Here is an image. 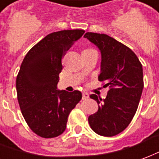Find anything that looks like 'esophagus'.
<instances>
[{
	"mask_svg": "<svg viewBox=\"0 0 159 159\" xmlns=\"http://www.w3.org/2000/svg\"><path fill=\"white\" fill-rule=\"evenodd\" d=\"M88 98H89V95H88V93L84 92V93L82 94V99H83V100H87Z\"/></svg>",
	"mask_w": 159,
	"mask_h": 159,
	"instance_id": "obj_1",
	"label": "esophagus"
}]
</instances>
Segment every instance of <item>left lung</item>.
Here are the masks:
<instances>
[{
    "instance_id": "1",
    "label": "left lung",
    "mask_w": 159,
    "mask_h": 159,
    "mask_svg": "<svg viewBox=\"0 0 159 159\" xmlns=\"http://www.w3.org/2000/svg\"><path fill=\"white\" fill-rule=\"evenodd\" d=\"M84 37L100 51L98 80L109 87L103 100L91 96L99 108L88 121L98 135L113 136L125 129L137 110L144 87L142 65L132 50L107 34L87 32Z\"/></svg>"
}]
</instances>
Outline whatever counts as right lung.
I'll list each match as a JSON object with an SVG mask.
<instances>
[{
    "mask_svg": "<svg viewBox=\"0 0 159 159\" xmlns=\"http://www.w3.org/2000/svg\"><path fill=\"white\" fill-rule=\"evenodd\" d=\"M84 30L47 34L33 46L21 64L16 80L22 114L28 125L43 138L58 136L66 129L69 113L82 98L80 91L57 89L62 57Z\"/></svg>",
    "mask_w": 159,
    "mask_h": 159,
    "instance_id": "add662e5",
    "label": "right lung"
}]
</instances>
